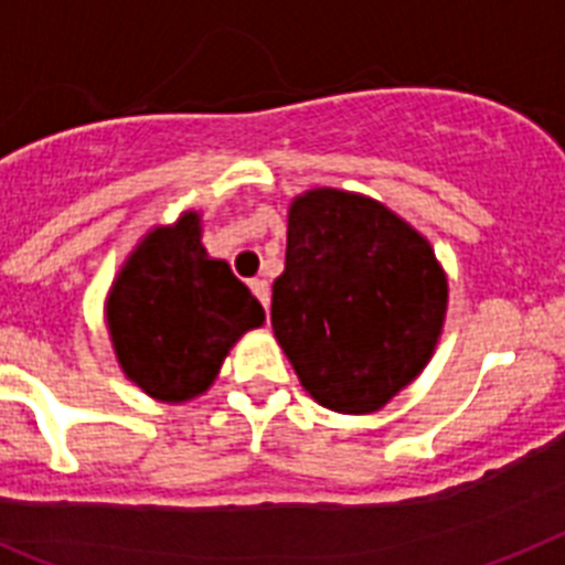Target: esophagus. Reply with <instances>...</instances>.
I'll return each instance as SVG.
<instances>
[{"mask_svg":"<svg viewBox=\"0 0 565 565\" xmlns=\"http://www.w3.org/2000/svg\"><path fill=\"white\" fill-rule=\"evenodd\" d=\"M250 291H254V297L265 306V311H268V306H271V286L265 282V279H250Z\"/></svg>","mask_w":565,"mask_h":565,"instance_id":"obj_1","label":"esophagus"}]
</instances>
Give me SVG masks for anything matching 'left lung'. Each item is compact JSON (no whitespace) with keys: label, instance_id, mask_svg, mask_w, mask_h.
<instances>
[{"label":"left lung","instance_id":"obj_1","mask_svg":"<svg viewBox=\"0 0 565 565\" xmlns=\"http://www.w3.org/2000/svg\"><path fill=\"white\" fill-rule=\"evenodd\" d=\"M445 315V268L416 227L361 193L294 199L271 326L317 404L349 416L384 407L422 375Z\"/></svg>","mask_w":565,"mask_h":565}]
</instances>
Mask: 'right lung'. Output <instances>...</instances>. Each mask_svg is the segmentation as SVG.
<instances>
[{
  "mask_svg": "<svg viewBox=\"0 0 565 565\" xmlns=\"http://www.w3.org/2000/svg\"><path fill=\"white\" fill-rule=\"evenodd\" d=\"M265 311L225 259L207 256L202 216L181 213L138 242L106 297L124 375L149 398L181 404L216 381L222 361Z\"/></svg>",
  "mask_w": 565,
  "mask_h": 565,
  "instance_id": "obj_1",
  "label": "right lung"
}]
</instances>
